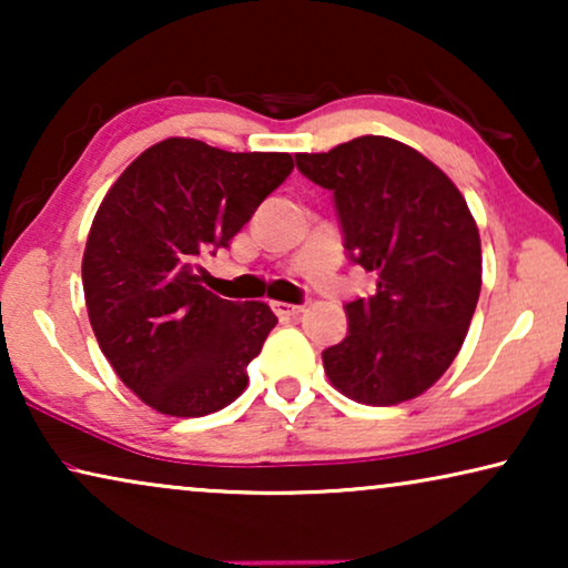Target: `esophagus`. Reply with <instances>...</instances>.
Listing matches in <instances>:
<instances>
[{"label":"esophagus","mask_w":568,"mask_h":568,"mask_svg":"<svg viewBox=\"0 0 568 568\" xmlns=\"http://www.w3.org/2000/svg\"><path fill=\"white\" fill-rule=\"evenodd\" d=\"M271 307H274V313L282 315V317H297V315L305 313V307L290 305V302H271Z\"/></svg>","instance_id":"1"}]
</instances>
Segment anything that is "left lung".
<instances>
[{
	"mask_svg": "<svg viewBox=\"0 0 568 568\" xmlns=\"http://www.w3.org/2000/svg\"><path fill=\"white\" fill-rule=\"evenodd\" d=\"M294 160L333 193L348 258L377 274L372 297L346 302L348 333L323 352L325 375L367 406L416 398L453 364L478 305L480 237L463 193L387 136Z\"/></svg>",
	"mask_w": 568,
	"mask_h": 568,
	"instance_id": "1",
	"label": "left lung"
}]
</instances>
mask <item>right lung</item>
Returning a JSON list of instances; mask_svg holds the SVG:
<instances>
[{
    "label": "right lung",
    "instance_id": "right-lung-1",
    "mask_svg": "<svg viewBox=\"0 0 568 568\" xmlns=\"http://www.w3.org/2000/svg\"><path fill=\"white\" fill-rule=\"evenodd\" d=\"M292 168L286 152L173 136L105 193L82 258L90 325L121 383L160 414H214L247 387L276 315L201 286V261L230 245Z\"/></svg>",
    "mask_w": 568,
    "mask_h": 568
}]
</instances>
